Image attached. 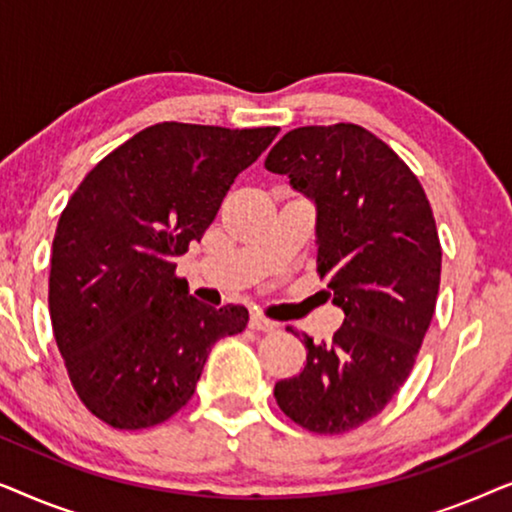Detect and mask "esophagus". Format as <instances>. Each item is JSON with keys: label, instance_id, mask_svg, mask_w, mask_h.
Masks as SVG:
<instances>
[{"label": "esophagus", "instance_id": "34e87169", "mask_svg": "<svg viewBox=\"0 0 512 512\" xmlns=\"http://www.w3.org/2000/svg\"><path fill=\"white\" fill-rule=\"evenodd\" d=\"M249 326L251 328H256V331H263V333H272V331H277V321H272V319H268V317H263L261 312H254L251 314V319H249Z\"/></svg>", "mask_w": 512, "mask_h": 512}]
</instances>
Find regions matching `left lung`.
Listing matches in <instances>:
<instances>
[{
	"mask_svg": "<svg viewBox=\"0 0 512 512\" xmlns=\"http://www.w3.org/2000/svg\"><path fill=\"white\" fill-rule=\"evenodd\" d=\"M265 167L317 205V272L345 312L331 340L303 335L307 363L275 384L277 405L307 431H352L403 387L429 331L443 261L436 219L410 167L361 125L286 132Z\"/></svg>",
	"mask_w": 512,
	"mask_h": 512,
	"instance_id": "8db88e82",
	"label": "left lung"
}]
</instances>
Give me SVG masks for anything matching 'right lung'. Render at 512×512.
<instances>
[{
	"label": "right lung",
	"mask_w": 512,
	"mask_h": 512,
	"mask_svg": "<svg viewBox=\"0 0 512 512\" xmlns=\"http://www.w3.org/2000/svg\"><path fill=\"white\" fill-rule=\"evenodd\" d=\"M279 128L156 123L102 158L60 214L48 310L69 380L114 429H149L191 401L244 305L188 296L174 258L200 242L237 174Z\"/></svg>",
	"instance_id": "add662e5"
}]
</instances>
